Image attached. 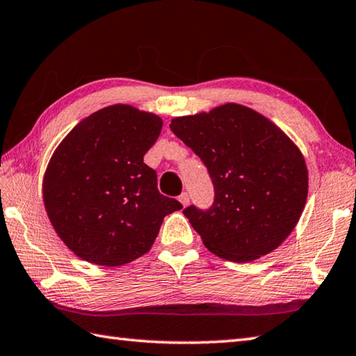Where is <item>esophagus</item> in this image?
<instances>
[{
  "mask_svg": "<svg viewBox=\"0 0 356 356\" xmlns=\"http://www.w3.org/2000/svg\"><path fill=\"white\" fill-rule=\"evenodd\" d=\"M178 200H179V203L186 207L187 204H189L191 197H189V193H187V192H183V193H181V195L178 197Z\"/></svg>",
  "mask_w": 356,
  "mask_h": 356,
  "instance_id": "1",
  "label": "esophagus"
}]
</instances>
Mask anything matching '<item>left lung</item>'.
I'll use <instances>...</instances> for the list:
<instances>
[{
    "label": "left lung",
    "instance_id": "8db88e82",
    "mask_svg": "<svg viewBox=\"0 0 356 356\" xmlns=\"http://www.w3.org/2000/svg\"><path fill=\"white\" fill-rule=\"evenodd\" d=\"M170 130L212 179L209 209L192 204L183 211L207 250L231 261L276 250L298 225L308 193L305 159L291 139L238 104L175 118Z\"/></svg>",
    "mask_w": 356,
    "mask_h": 356
}]
</instances>
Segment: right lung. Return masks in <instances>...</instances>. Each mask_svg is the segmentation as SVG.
I'll return each instance as SVG.
<instances>
[{
	"mask_svg": "<svg viewBox=\"0 0 356 356\" xmlns=\"http://www.w3.org/2000/svg\"><path fill=\"white\" fill-rule=\"evenodd\" d=\"M163 120L130 105L92 113L57 147L43 179L48 217L70 250L91 264L120 266L144 256L165 216L179 211L161 195L144 155Z\"/></svg>",
	"mask_w": 356,
	"mask_h": 356,
	"instance_id": "right-lung-1",
	"label": "right lung"
}]
</instances>
